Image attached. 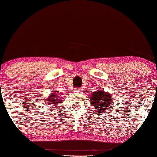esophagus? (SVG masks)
Wrapping results in <instances>:
<instances>
[{
    "instance_id": "esophagus-1",
    "label": "esophagus",
    "mask_w": 157,
    "mask_h": 157,
    "mask_svg": "<svg viewBox=\"0 0 157 157\" xmlns=\"http://www.w3.org/2000/svg\"><path fill=\"white\" fill-rule=\"evenodd\" d=\"M75 91H77V92H81V91H82V89H81V88H76Z\"/></svg>"
}]
</instances>
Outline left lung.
<instances>
[{"label":"left lung","instance_id":"left-lung-1","mask_svg":"<svg viewBox=\"0 0 157 157\" xmlns=\"http://www.w3.org/2000/svg\"><path fill=\"white\" fill-rule=\"evenodd\" d=\"M91 105L94 106L97 110V112L100 114L102 113H107L106 111H109V106L111 105V102L112 97L109 93L99 90L91 94V97L89 98Z\"/></svg>","mask_w":157,"mask_h":157}]
</instances>
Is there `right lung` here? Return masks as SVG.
Here are the masks:
<instances>
[{
  "mask_svg": "<svg viewBox=\"0 0 157 157\" xmlns=\"http://www.w3.org/2000/svg\"><path fill=\"white\" fill-rule=\"evenodd\" d=\"M60 95L59 93H52L50 94V96L48 97V104H52V106H53L52 104H55L56 106L57 104L61 103L63 102V99L60 98V96H58Z\"/></svg>",
  "mask_w": 157,
  "mask_h": 157,
  "instance_id": "right-lung-1",
  "label": "right lung"
}]
</instances>
